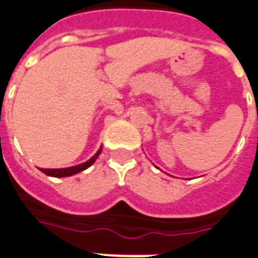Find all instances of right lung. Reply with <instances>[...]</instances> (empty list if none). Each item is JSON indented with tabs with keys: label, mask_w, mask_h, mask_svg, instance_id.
<instances>
[{
	"label": "right lung",
	"mask_w": 258,
	"mask_h": 258,
	"mask_svg": "<svg viewBox=\"0 0 258 258\" xmlns=\"http://www.w3.org/2000/svg\"><path fill=\"white\" fill-rule=\"evenodd\" d=\"M100 153H101V148L99 149V152L96 153V154L93 155L92 158L89 159V161H87V162H84V163H80V165H78V166H72V167H67V169H40V171L44 172L46 175L55 176V178H63V176L75 175V174H78V172L88 169L89 166L92 165L96 159H97V157L100 155Z\"/></svg>",
	"instance_id": "right-lung-1"
}]
</instances>
